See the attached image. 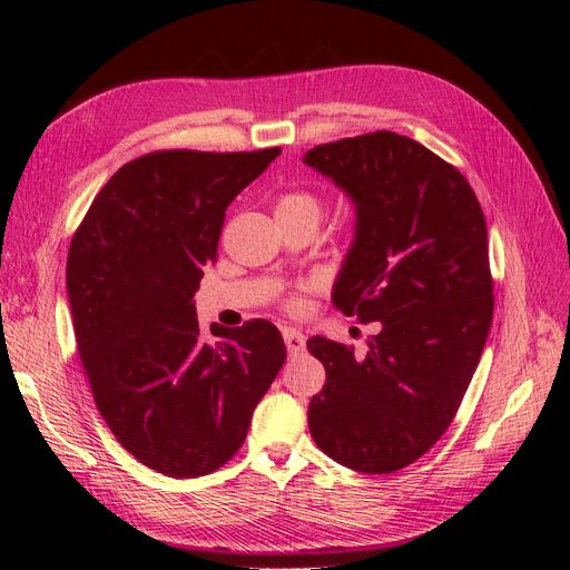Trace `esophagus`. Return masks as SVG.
<instances>
[{"mask_svg":"<svg viewBox=\"0 0 570 570\" xmlns=\"http://www.w3.org/2000/svg\"><path fill=\"white\" fill-rule=\"evenodd\" d=\"M283 340H285V347L292 356L302 354L306 347V337L302 335V331H297V327H283Z\"/></svg>","mask_w":570,"mask_h":570,"instance_id":"34e87169","label":"esophagus"}]
</instances>
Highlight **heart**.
Listing matches in <instances>:
<instances>
[{
	"label": "heart",
	"instance_id": "obj_1",
	"mask_svg": "<svg viewBox=\"0 0 570 570\" xmlns=\"http://www.w3.org/2000/svg\"><path fill=\"white\" fill-rule=\"evenodd\" d=\"M275 212H278V218L312 220L318 226V220L325 214V204L316 193H308V189H289V193H283L278 197ZM287 306L295 308V306H299V302L295 297H289Z\"/></svg>",
	"mask_w": 570,
	"mask_h": 570
}]
</instances>
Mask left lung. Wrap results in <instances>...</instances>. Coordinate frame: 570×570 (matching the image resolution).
<instances>
[{"label":"left lung","mask_w":570,"mask_h":570,"mask_svg":"<svg viewBox=\"0 0 570 570\" xmlns=\"http://www.w3.org/2000/svg\"><path fill=\"white\" fill-rule=\"evenodd\" d=\"M304 164L356 204L333 304L381 323L364 356L325 337L306 342L325 366L308 430L352 471H400L450 428L485 347L494 308L485 216L459 168L392 130L318 145Z\"/></svg>","instance_id":"8db88e82"}]
</instances>
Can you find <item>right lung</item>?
Listing matches in <instances>:
<instances>
[{"instance_id": "1", "label": "right lung", "mask_w": 570, "mask_h": 570, "mask_svg": "<svg viewBox=\"0 0 570 570\" xmlns=\"http://www.w3.org/2000/svg\"><path fill=\"white\" fill-rule=\"evenodd\" d=\"M278 154H145L99 189L71 239L66 287L95 404L116 440L168 478L230 461L285 364L271 321L214 323L206 342L193 302L228 204Z\"/></svg>"}]
</instances>
